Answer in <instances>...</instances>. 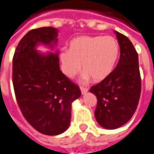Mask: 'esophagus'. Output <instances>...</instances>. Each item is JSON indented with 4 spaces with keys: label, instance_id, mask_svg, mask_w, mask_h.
<instances>
[{
    "label": "esophagus",
    "instance_id": "1",
    "mask_svg": "<svg viewBox=\"0 0 154 154\" xmlns=\"http://www.w3.org/2000/svg\"><path fill=\"white\" fill-rule=\"evenodd\" d=\"M80 89H81V91H82V95H84V94H86L87 92V91H88V89H87V88H86V87H81Z\"/></svg>",
    "mask_w": 154,
    "mask_h": 154
}]
</instances>
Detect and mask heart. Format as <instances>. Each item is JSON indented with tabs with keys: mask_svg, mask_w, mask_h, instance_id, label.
<instances>
[{
	"mask_svg": "<svg viewBox=\"0 0 154 154\" xmlns=\"http://www.w3.org/2000/svg\"><path fill=\"white\" fill-rule=\"evenodd\" d=\"M119 54V44L111 36H80L71 41L69 50L61 52L62 72L72 78L80 72L82 63L85 77L99 82L112 72Z\"/></svg>",
	"mask_w": 154,
	"mask_h": 154,
	"instance_id": "1",
	"label": "heart"
}]
</instances>
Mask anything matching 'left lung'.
<instances>
[{"mask_svg":"<svg viewBox=\"0 0 154 154\" xmlns=\"http://www.w3.org/2000/svg\"><path fill=\"white\" fill-rule=\"evenodd\" d=\"M114 32L120 49L119 63L105 80L90 89L97 98L96 119L107 129L119 128L131 119L141 92L138 54L129 38Z\"/></svg>","mask_w":154,"mask_h":154,"instance_id":"1","label":"left lung"}]
</instances>
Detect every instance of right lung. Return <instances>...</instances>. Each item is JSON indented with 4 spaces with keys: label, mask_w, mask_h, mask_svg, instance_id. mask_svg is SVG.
I'll return each mask as SVG.
<instances>
[{
    "label": "right lung",
    "mask_w": 154,
    "mask_h": 154,
    "mask_svg": "<svg viewBox=\"0 0 154 154\" xmlns=\"http://www.w3.org/2000/svg\"><path fill=\"white\" fill-rule=\"evenodd\" d=\"M58 29L43 27L29 31L20 41L12 64L15 97L23 116L41 134L57 135L70 125L72 104L81 91L60 70ZM44 45L51 49L40 53Z\"/></svg>",
    "instance_id": "right-lung-1"
}]
</instances>
